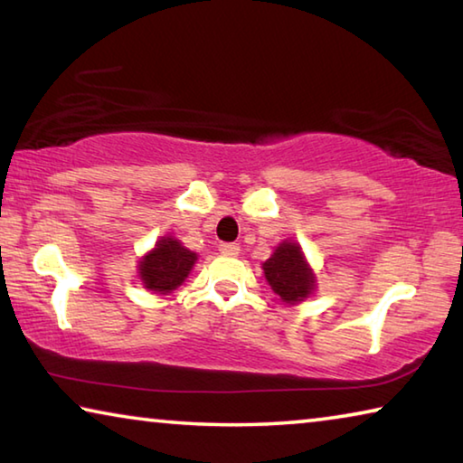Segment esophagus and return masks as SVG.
Masks as SVG:
<instances>
[{
	"label": "esophagus",
	"mask_w": 463,
	"mask_h": 463,
	"mask_svg": "<svg viewBox=\"0 0 463 463\" xmlns=\"http://www.w3.org/2000/svg\"><path fill=\"white\" fill-rule=\"evenodd\" d=\"M218 250H221V253L226 257H237L241 247L237 245V242H221V245H218Z\"/></svg>",
	"instance_id": "1"
}]
</instances>
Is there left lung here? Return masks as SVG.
Masks as SVG:
<instances>
[{"label": "left lung", "instance_id": "obj_1", "mask_svg": "<svg viewBox=\"0 0 463 463\" xmlns=\"http://www.w3.org/2000/svg\"><path fill=\"white\" fill-rule=\"evenodd\" d=\"M261 268L273 292L286 304L302 302L315 292V271L310 269L300 245L294 241L279 242V247Z\"/></svg>", "mask_w": 463, "mask_h": 463}]
</instances>
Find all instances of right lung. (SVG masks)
<instances>
[{"label":"right lung","instance_id":"1","mask_svg":"<svg viewBox=\"0 0 463 463\" xmlns=\"http://www.w3.org/2000/svg\"><path fill=\"white\" fill-rule=\"evenodd\" d=\"M198 255L174 237H161L138 261V278L155 294H171L190 276Z\"/></svg>","mask_w":463,"mask_h":463}]
</instances>
